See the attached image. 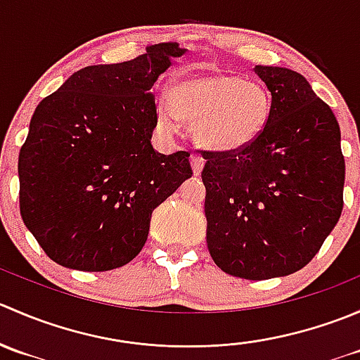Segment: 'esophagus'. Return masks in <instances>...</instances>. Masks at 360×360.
I'll return each mask as SVG.
<instances>
[{
  "label": "esophagus",
  "mask_w": 360,
  "mask_h": 360,
  "mask_svg": "<svg viewBox=\"0 0 360 360\" xmlns=\"http://www.w3.org/2000/svg\"><path fill=\"white\" fill-rule=\"evenodd\" d=\"M203 165H205V160H203L200 155H197V153L191 155V167H193L195 174H200Z\"/></svg>",
  "instance_id": "1"
}]
</instances>
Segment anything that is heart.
<instances>
[{"instance_id": "obj_1", "label": "heart", "mask_w": 360, "mask_h": 360, "mask_svg": "<svg viewBox=\"0 0 360 360\" xmlns=\"http://www.w3.org/2000/svg\"><path fill=\"white\" fill-rule=\"evenodd\" d=\"M157 123L165 132L179 129V118L193 123V136L203 148L233 153L250 146L266 129L271 96L259 82L209 71L176 79L169 99L155 106Z\"/></svg>"}]
</instances>
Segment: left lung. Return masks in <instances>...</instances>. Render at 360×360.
<instances>
[{
    "label": "left lung",
    "instance_id": "8db88e82",
    "mask_svg": "<svg viewBox=\"0 0 360 360\" xmlns=\"http://www.w3.org/2000/svg\"><path fill=\"white\" fill-rule=\"evenodd\" d=\"M271 94L264 132L207 160V248L233 277L266 281L307 266L343 209L345 158L331 108L288 68L256 66Z\"/></svg>",
    "mask_w": 360,
    "mask_h": 360
}]
</instances>
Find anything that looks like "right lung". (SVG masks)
<instances>
[{
	"label": "right lung",
	"mask_w": 360,
	"mask_h": 360,
	"mask_svg": "<svg viewBox=\"0 0 360 360\" xmlns=\"http://www.w3.org/2000/svg\"><path fill=\"white\" fill-rule=\"evenodd\" d=\"M186 52L160 43L76 71L41 101L19 155L20 216L60 266L108 271L146 244L151 212L191 177L188 151L162 155L151 86Z\"/></svg>",
	"instance_id": "obj_1"
}]
</instances>
